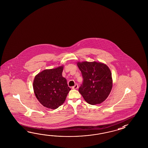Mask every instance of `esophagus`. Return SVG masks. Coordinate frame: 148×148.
<instances>
[{
	"mask_svg": "<svg viewBox=\"0 0 148 148\" xmlns=\"http://www.w3.org/2000/svg\"><path fill=\"white\" fill-rule=\"evenodd\" d=\"M72 88H73V89H77L78 88V85H77V84H75L74 86H73Z\"/></svg>",
	"mask_w": 148,
	"mask_h": 148,
	"instance_id": "1",
	"label": "esophagus"
}]
</instances>
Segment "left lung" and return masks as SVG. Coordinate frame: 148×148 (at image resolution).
Instances as JSON below:
<instances>
[{"label": "left lung", "instance_id": "1", "mask_svg": "<svg viewBox=\"0 0 148 148\" xmlns=\"http://www.w3.org/2000/svg\"><path fill=\"white\" fill-rule=\"evenodd\" d=\"M77 66L83 78L79 92L88 104H101L107 98L112 88L110 69L104 63L96 61L78 62Z\"/></svg>", "mask_w": 148, "mask_h": 148}]
</instances>
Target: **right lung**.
Segmentation results:
<instances>
[{
  "label": "right lung",
  "mask_w": 148,
  "mask_h": 148,
  "mask_svg": "<svg viewBox=\"0 0 148 148\" xmlns=\"http://www.w3.org/2000/svg\"><path fill=\"white\" fill-rule=\"evenodd\" d=\"M63 66L46 69L35 77L33 89L36 97L44 107L57 109L63 104L71 89L62 77Z\"/></svg>",
  "instance_id": "right-lung-1"
}]
</instances>
